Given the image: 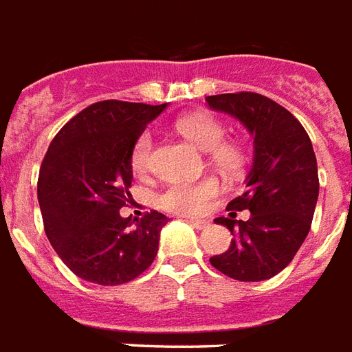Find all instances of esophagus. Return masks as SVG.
Masks as SVG:
<instances>
[{
	"label": "esophagus",
	"mask_w": 352,
	"mask_h": 352,
	"mask_svg": "<svg viewBox=\"0 0 352 352\" xmlns=\"http://www.w3.org/2000/svg\"><path fill=\"white\" fill-rule=\"evenodd\" d=\"M189 223L193 225L195 229H206L208 227L206 219H197V217H191V219H189Z\"/></svg>",
	"instance_id": "obj_1"
}]
</instances>
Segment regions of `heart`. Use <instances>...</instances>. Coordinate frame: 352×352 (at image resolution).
<instances>
[{"label": "heart", "instance_id": "obj_1", "mask_svg": "<svg viewBox=\"0 0 352 352\" xmlns=\"http://www.w3.org/2000/svg\"><path fill=\"white\" fill-rule=\"evenodd\" d=\"M176 127L193 144L206 151L208 161L227 176L240 174L248 165V148L238 138H227V125L208 112L179 118ZM153 161V135L144 131L131 148L129 165L137 176L150 173ZM219 179L214 176L197 182H173L157 195V206L173 214H199L219 193Z\"/></svg>", "mask_w": 352, "mask_h": 352}]
</instances>
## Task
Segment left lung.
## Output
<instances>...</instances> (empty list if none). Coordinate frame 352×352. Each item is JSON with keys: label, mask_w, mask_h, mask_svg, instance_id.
<instances>
[{"label": "left lung", "mask_w": 352, "mask_h": 352, "mask_svg": "<svg viewBox=\"0 0 352 352\" xmlns=\"http://www.w3.org/2000/svg\"><path fill=\"white\" fill-rule=\"evenodd\" d=\"M210 109L229 112L255 137V159L248 186L227 204V225L234 240L214 255L215 270L238 281L274 278L291 263L311 229L319 197V174L311 140L289 110L255 91L206 97ZM250 209L248 222L234 220L236 211Z\"/></svg>", "instance_id": "left-lung-1"}]
</instances>
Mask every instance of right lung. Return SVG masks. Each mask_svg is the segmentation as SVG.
Instances as JSON below:
<instances>
[{"mask_svg":"<svg viewBox=\"0 0 352 352\" xmlns=\"http://www.w3.org/2000/svg\"><path fill=\"white\" fill-rule=\"evenodd\" d=\"M165 104L109 99L89 104L54 137L41 163L39 197L46 238L74 276L97 285H123L150 268L159 232L157 210L131 221V148Z\"/></svg>","mask_w":352,"mask_h":352,"instance_id":"1","label":"right lung"}]
</instances>
